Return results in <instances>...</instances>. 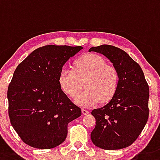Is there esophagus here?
<instances>
[{"instance_id":"esophagus-1","label":"esophagus","mask_w":160,"mask_h":160,"mask_svg":"<svg viewBox=\"0 0 160 160\" xmlns=\"http://www.w3.org/2000/svg\"><path fill=\"white\" fill-rule=\"evenodd\" d=\"M88 113H89L88 110H86V109H84V108L82 109V114L83 115H88Z\"/></svg>"}]
</instances>
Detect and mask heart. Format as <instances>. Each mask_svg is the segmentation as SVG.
I'll use <instances>...</instances> for the list:
<instances>
[{
    "instance_id": "b5f03b06",
    "label": "heart",
    "mask_w": 160,
    "mask_h": 160,
    "mask_svg": "<svg viewBox=\"0 0 160 160\" xmlns=\"http://www.w3.org/2000/svg\"><path fill=\"white\" fill-rule=\"evenodd\" d=\"M83 85L85 90L74 97L77 104L91 107L98 102L106 103L114 96L119 83V75L102 57L96 54L83 56L76 61L74 69L63 68L59 83L69 96H73Z\"/></svg>"
}]
</instances>
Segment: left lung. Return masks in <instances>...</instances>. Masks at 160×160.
<instances>
[{
	"instance_id": "obj_1",
	"label": "left lung",
	"mask_w": 160,
	"mask_h": 160,
	"mask_svg": "<svg viewBox=\"0 0 160 160\" xmlns=\"http://www.w3.org/2000/svg\"><path fill=\"white\" fill-rule=\"evenodd\" d=\"M88 51L107 57L119 75L114 96L103 107L91 112L96 118L91 139L104 150L127 148L143 131L149 115V87L143 72L126 52L115 46L102 44Z\"/></svg>"
}]
</instances>
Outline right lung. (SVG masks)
I'll use <instances>...</instances> for the list:
<instances>
[{
    "instance_id": "obj_1",
    "label": "right lung",
    "mask_w": 160,
    "mask_h": 160,
    "mask_svg": "<svg viewBox=\"0 0 160 160\" xmlns=\"http://www.w3.org/2000/svg\"><path fill=\"white\" fill-rule=\"evenodd\" d=\"M83 47L46 45L17 66L8 88V116L23 142L50 149L65 140L68 124L81 116L60 88L63 66Z\"/></svg>"
}]
</instances>
